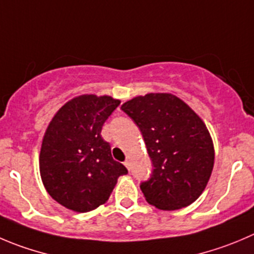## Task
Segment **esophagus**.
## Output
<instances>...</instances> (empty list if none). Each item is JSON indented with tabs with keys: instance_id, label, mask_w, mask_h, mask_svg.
Returning <instances> with one entry per match:
<instances>
[{
	"instance_id": "34e87169",
	"label": "esophagus",
	"mask_w": 254,
	"mask_h": 254,
	"mask_svg": "<svg viewBox=\"0 0 254 254\" xmlns=\"http://www.w3.org/2000/svg\"><path fill=\"white\" fill-rule=\"evenodd\" d=\"M123 165H125L126 167H127L129 170V161H125V162H123Z\"/></svg>"
}]
</instances>
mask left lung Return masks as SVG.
Here are the masks:
<instances>
[{"label":"left lung","mask_w":254,"mask_h":254,"mask_svg":"<svg viewBox=\"0 0 254 254\" xmlns=\"http://www.w3.org/2000/svg\"><path fill=\"white\" fill-rule=\"evenodd\" d=\"M121 110L138 126L153 165L141 183L149 204L163 211L190 206L206 188L214 165L211 134L199 116L171 93H148Z\"/></svg>","instance_id":"1"}]
</instances>
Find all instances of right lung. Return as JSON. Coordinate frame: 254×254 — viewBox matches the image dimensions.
Listing matches in <instances>:
<instances>
[{"mask_svg":"<svg viewBox=\"0 0 254 254\" xmlns=\"http://www.w3.org/2000/svg\"><path fill=\"white\" fill-rule=\"evenodd\" d=\"M120 103L110 96H78L60 108L46 129L41 178L48 194L71 211L84 213L106 203L118 177L128 172L101 136Z\"/></svg>","mask_w":254,"mask_h":254,"instance_id":"obj_1","label":"right lung"}]
</instances>
